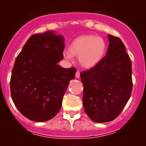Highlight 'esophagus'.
<instances>
[{
  "label": "esophagus",
  "mask_w": 146,
  "mask_h": 146,
  "mask_svg": "<svg viewBox=\"0 0 146 146\" xmlns=\"http://www.w3.org/2000/svg\"><path fill=\"white\" fill-rule=\"evenodd\" d=\"M76 77L77 78H80V71H79V70H78V71L76 72Z\"/></svg>",
  "instance_id": "1"
}]
</instances>
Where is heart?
I'll list each match as a JSON object with an SVG mask.
<instances>
[{
	"mask_svg": "<svg viewBox=\"0 0 146 146\" xmlns=\"http://www.w3.org/2000/svg\"><path fill=\"white\" fill-rule=\"evenodd\" d=\"M107 50V43L103 38L95 35H83L74 39L69 46L68 51L64 54L68 59L78 56L80 66L90 69L102 61Z\"/></svg>",
	"mask_w": 146,
	"mask_h": 146,
	"instance_id": "b5f03b06",
	"label": "heart"
}]
</instances>
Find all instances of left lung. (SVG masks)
Listing matches in <instances>:
<instances>
[{
	"instance_id": "obj_1",
	"label": "left lung",
	"mask_w": 146,
	"mask_h": 146,
	"mask_svg": "<svg viewBox=\"0 0 146 146\" xmlns=\"http://www.w3.org/2000/svg\"><path fill=\"white\" fill-rule=\"evenodd\" d=\"M106 56L96 66L80 73L84 110L98 123L111 121L120 114L133 88L131 61L120 39L109 35Z\"/></svg>"
}]
</instances>
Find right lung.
Here are the masks:
<instances>
[{"instance_id":"obj_1","label":"right lung","mask_w":146,"mask_h":146,"mask_svg":"<svg viewBox=\"0 0 146 146\" xmlns=\"http://www.w3.org/2000/svg\"><path fill=\"white\" fill-rule=\"evenodd\" d=\"M64 38L54 31L33 35L15 61L10 92L15 105L32 121H46L59 111L75 68H64Z\"/></svg>"}]
</instances>
